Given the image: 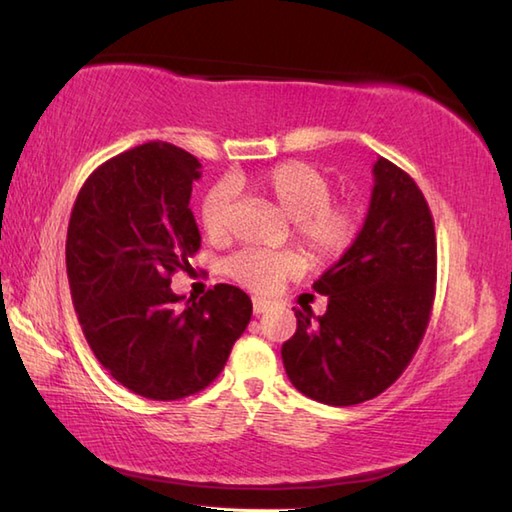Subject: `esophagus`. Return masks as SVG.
<instances>
[{"mask_svg": "<svg viewBox=\"0 0 512 512\" xmlns=\"http://www.w3.org/2000/svg\"><path fill=\"white\" fill-rule=\"evenodd\" d=\"M268 308H270V301L259 299V297L253 299V312H255V314H264Z\"/></svg>", "mask_w": 512, "mask_h": 512, "instance_id": "34e87169", "label": "esophagus"}]
</instances>
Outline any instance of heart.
Returning <instances> with one entry per match:
<instances>
[{
	"instance_id": "heart-1",
	"label": "heart",
	"mask_w": 512,
	"mask_h": 512,
	"mask_svg": "<svg viewBox=\"0 0 512 512\" xmlns=\"http://www.w3.org/2000/svg\"><path fill=\"white\" fill-rule=\"evenodd\" d=\"M250 187L290 217L297 242L319 262L345 255L354 244L361 213L352 202L332 198V182L321 169L301 160L277 162L250 178ZM200 224L215 242L231 233V187L226 182L204 193ZM301 268L303 259L295 250H242L226 262V273L255 292H270Z\"/></svg>"
}]
</instances>
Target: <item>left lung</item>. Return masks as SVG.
I'll return each mask as SVG.
<instances>
[{
    "label": "left lung",
    "mask_w": 512,
    "mask_h": 512,
    "mask_svg": "<svg viewBox=\"0 0 512 512\" xmlns=\"http://www.w3.org/2000/svg\"><path fill=\"white\" fill-rule=\"evenodd\" d=\"M436 275L429 204L407 171L378 158L361 233L312 286L328 297V310H295L297 332L281 347L290 383L332 407L383 394L427 332Z\"/></svg>",
    "instance_id": "1"
}]
</instances>
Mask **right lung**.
<instances>
[{"label": "right lung", "mask_w": 512, "mask_h": 512, "mask_svg": "<svg viewBox=\"0 0 512 512\" xmlns=\"http://www.w3.org/2000/svg\"><path fill=\"white\" fill-rule=\"evenodd\" d=\"M198 178L189 151L138 145L90 173L68 224L65 266L85 341L114 380L149 400L209 387L253 317L235 286L217 284L198 301L169 288L200 248L189 209Z\"/></svg>", "instance_id": "1"}]
</instances>
